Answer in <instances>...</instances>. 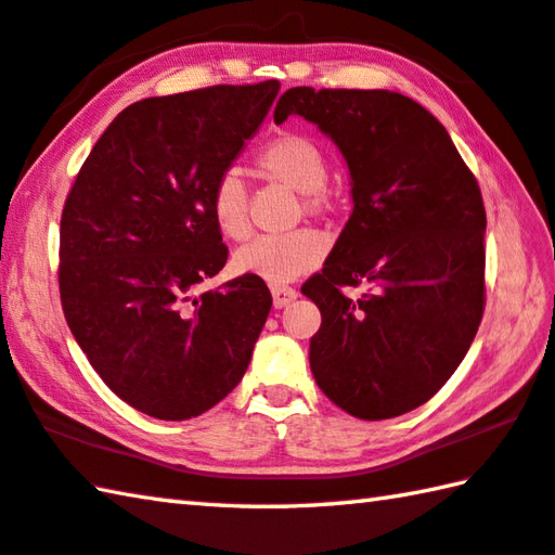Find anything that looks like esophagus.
<instances>
[{
  "mask_svg": "<svg viewBox=\"0 0 555 555\" xmlns=\"http://www.w3.org/2000/svg\"><path fill=\"white\" fill-rule=\"evenodd\" d=\"M295 299H297V289H292V287H273V305H275V309H285Z\"/></svg>",
  "mask_w": 555,
  "mask_h": 555,
  "instance_id": "obj_1",
  "label": "esophagus"
}]
</instances>
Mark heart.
Returning a JSON list of instances; mask_svg holds the SVG:
<instances>
[{
  "label": "heart",
  "instance_id": "obj_1",
  "mask_svg": "<svg viewBox=\"0 0 555 555\" xmlns=\"http://www.w3.org/2000/svg\"><path fill=\"white\" fill-rule=\"evenodd\" d=\"M256 162L258 169L270 179L282 181L305 195L307 210H321V191L328 181V164L317 142L295 132L278 134L258 152ZM210 215L217 232L224 238L238 242L248 236V195L242 176L236 171H227L217 179L210 195ZM326 250V238L313 229L268 234L238 248L234 254V268L242 275L266 280L280 287L321 266Z\"/></svg>",
  "mask_w": 555,
  "mask_h": 555
}]
</instances>
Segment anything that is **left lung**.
Listing matches in <instances>:
<instances>
[{
	"label": "left lung",
	"mask_w": 555,
	"mask_h": 555,
	"mask_svg": "<svg viewBox=\"0 0 555 555\" xmlns=\"http://www.w3.org/2000/svg\"><path fill=\"white\" fill-rule=\"evenodd\" d=\"M289 115L340 150L352 195L323 270L301 287L321 311L311 374L345 413L403 415L442 389L476 338L483 197L444 125L403 93L295 87L273 118ZM360 281L371 285L360 300L339 292Z\"/></svg>",
	"instance_id": "1"
}]
</instances>
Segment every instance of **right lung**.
Returning <instances> with one entry per match:
<instances>
[{
    "label": "right lung",
    "instance_id": "1",
    "mask_svg": "<svg viewBox=\"0 0 555 555\" xmlns=\"http://www.w3.org/2000/svg\"><path fill=\"white\" fill-rule=\"evenodd\" d=\"M280 81L219 83L132 103L83 162L60 222L67 326L108 389L159 421L210 411L242 382L273 297L227 263L210 215Z\"/></svg>",
    "mask_w": 555,
    "mask_h": 555
}]
</instances>
